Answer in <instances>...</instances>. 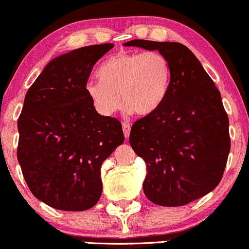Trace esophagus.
<instances>
[{"instance_id": "34e87169", "label": "esophagus", "mask_w": 249, "mask_h": 249, "mask_svg": "<svg viewBox=\"0 0 249 249\" xmlns=\"http://www.w3.org/2000/svg\"><path fill=\"white\" fill-rule=\"evenodd\" d=\"M123 131H124V136L125 138H129L130 136V131H131V126L129 123H123Z\"/></svg>"}]
</instances>
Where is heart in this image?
<instances>
[{"label": "heart", "mask_w": 249, "mask_h": 249, "mask_svg": "<svg viewBox=\"0 0 249 249\" xmlns=\"http://www.w3.org/2000/svg\"><path fill=\"white\" fill-rule=\"evenodd\" d=\"M171 65L164 54L118 53L98 71V81H89L86 93L95 110L112 116L122 103L137 116L147 117L162 106L171 84Z\"/></svg>", "instance_id": "1"}]
</instances>
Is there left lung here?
Segmentation results:
<instances>
[{"mask_svg": "<svg viewBox=\"0 0 249 249\" xmlns=\"http://www.w3.org/2000/svg\"><path fill=\"white\" fill-rule=\"evenodd\" d=\"M124 46L158 51L170 61L166 99L132 125L129 141L146 164V197L158 206H184L214 190L225 171L231 138L220 91L182 43L132 40Z\"/></svg>", "mask_w": 249, "mask_h": 249, "instance_id": "1", "label": "left lung"}]
</instances>
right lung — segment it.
<instances>
[{
  "label": "right lung",
  "mask_w": 249,
  "mask_h": 249,
  "mask_svg": "<svg viewBox=\"0 0 249 249\" xmlns=\"http://www.w3.org/2000/svg\"><path fill=\"white\" fill-rule=\"evenodd\" d=\"M113 46H86L56 56L24 98L18 160L33 195L55 209L95 206L103 162L124 143L119 120L98 113L85 89L95 62Z\"/></svg>",
  "instance_id": "right-lung-1"
}]
</instances>
